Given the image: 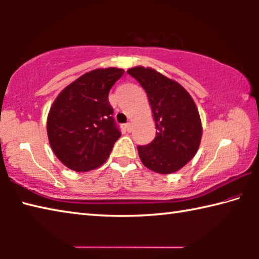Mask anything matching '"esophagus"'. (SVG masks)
<instances>
[{"instance_id": "obj_1", "label": "esophagus", "mask_w": 259, "mask_h": 259, "mask_svg": "<svg viewBox=\"0 0 259 259\" xmlns=\"http://www.w3.org/2000/svg\"><path fill=\"white\" fill-rule=\"evenodd\" d=\"M124 126H125V130L128 131V133H131V130H133V125H131L130 122H128V123H125Z\"/></svg>"}]
</instances>
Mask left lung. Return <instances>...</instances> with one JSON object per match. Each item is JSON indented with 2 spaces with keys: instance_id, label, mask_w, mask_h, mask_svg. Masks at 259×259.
I'll return each mask as SVG.
<instances>
[{
  "instance_id": "left-lung-1",
  "label": "left lung",
  "mask_w": 259,
  "mask_h": 259,
  "mask_svg": "<svg viewBox=\"0 0 259 259\" xmlns=\"http://www.w3.org/2000/svg\"><path fill=\"white\" fill-rule=\"evenodd\" d=\"M146 91L156 135L147 145L137 146L143 164L157 174H172L198 152L202 136L199 111L190 94L176 81L152 68L128 69Z\"/></svg>"
}]
</instances>
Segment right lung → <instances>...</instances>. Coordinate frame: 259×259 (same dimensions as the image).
Returning a JSON list of instances; mask_svg holds the SVG:
<instances>
[{"instance_id": "add662e5", "label": "right lung", "mask_w": 259, "mask_h": 259, "mask_svg": "<svg viewBox=\"0 0 259 259\" xmlns=\"http://www.w3.org/2000/svg\"><path fill=\"white\" fill-rule=\"evenodd\" d=\"M121 68L85 73L58 95L47 121L56 156L74 171H89L108 159L121 131L108 102L111 88L123 75Z\"/></svg>"}]
</instances>
